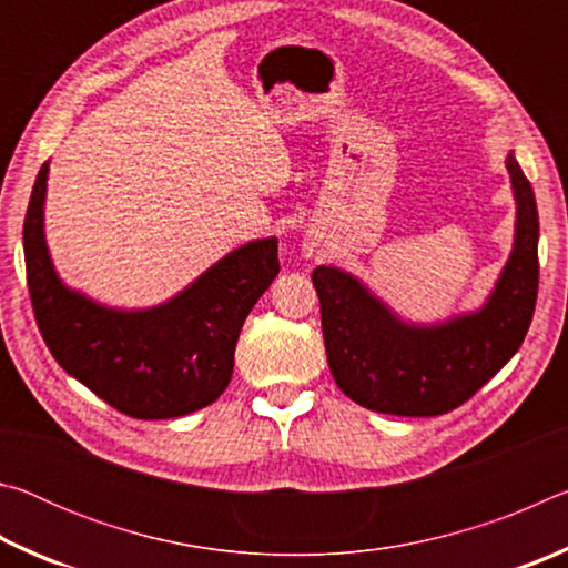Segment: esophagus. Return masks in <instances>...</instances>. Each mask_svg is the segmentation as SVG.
Masks as SVG:
<instances>
[{
  "label": "esophagus",
  "mask_w": 568,
  "mask_h": 568,
  "mask_svg": "<svg viewBox=\"0 0 568 568\" xmlns=\"http://www.w3.org/2000/svg\"><path fill=\"white\" fill-rule=\"evenodd\" d=\"M307 253H313V250H307Z\"/></svg>",
  "instance_id": "esophagus-1"
}]
</instances>
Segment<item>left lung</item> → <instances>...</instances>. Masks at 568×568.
<instances>
[{
    "instance_id": "8db88e82",
    "label": "left lung",
    "mask_w": 568,
    "mask_h": 568,
    "mask_svg": "<svg viewBox=\"0 0 568 568\" xmlns=\"http://www.w3.org/2000/svg\"><path fill=\"white\" fill-rule=\"evenodd\" d=\"M516 237L501 277L476 313L408 325L361 281L315 267L325 353L338 388L358 406L390 416H440L486 386L521 348L538 293V210L514 152Z\"/></svg>"
}]
</instances>
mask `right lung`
Listing matches in <instances>:
<instances>
[{
	"instance_id": "1",
	"label": "right lung",
	"mask_w": 568,
	"mask_h": 568,
	"mask_svg": "<svg viewBox=\"0 0 568 568\" xmlns=\"http://www.w3.org/2000/svg\"><path fill=\"white\" fill-rule=\"evenodd\" d=\"M50 165L34 180L24 215L32 311L54 361L124 416H187L220 398L233 376L237 335L275 275L277 240H253L150 311H114L70 291L44 243Z\"/></svg>"
}]
</instances>
